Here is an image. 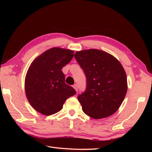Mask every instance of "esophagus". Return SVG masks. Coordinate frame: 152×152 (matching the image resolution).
Instances as JSON below:
<instances>
[{
  "mask_svg": "<svg viewBox=\"0 0 152 152\" xmlns=\"http://www.w3.org/2000/svg\"><path fill=\"white\" fill-rule=\"evenodd\" d=\"M73 88L75 89L76 91H78V86H77V84H74V85H73Z\"/></svg>",
  "mask_w": 152,
  "mask_h": 152,
  "instance_id": "1",
  "label": "esophagus"
}]
</instances>
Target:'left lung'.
<instances>
[{
  "label": "left lung",
  "instance_id": "8db88e82",
  "mask_svg": "<svg viewBox=\"0 0 152 152\" xmlns=\"http://www.w3.org/2000/svg\"><path fill=\"white\" fill-rule=\"evenodd\" d=\"M74 57L86 78V91L78 96L84 113L95 119L114 114L127 91L121 64L110 53L96 49L76 51Z\"/></svg>",
  "mask_w": 152,
  "mask_h": 152
}]
</instances>
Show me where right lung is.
Wrapping results in <instances>:
<instances>
[{
  "mask_svg": "<svg viewBox=\"0 0 152 152\" xmlns=\"http://www.w3.org/2000/svg\"><path fill=\"white\" fill-rule=\"evenodd\" d=\"M74 51L53 48L36 58L25 80V94L30 104L37 112L51 115L62 109L67 99L76 93L65 83L61 69L71 61Z\"/></svg>",
  "mask_w": 152,
  "mask_h": 152,
  "instance_id": "right-lung-1",
  "label": "right lung"
}]
</instances>
